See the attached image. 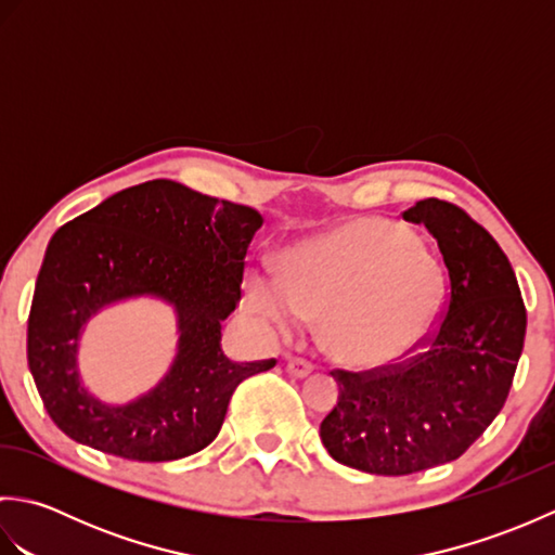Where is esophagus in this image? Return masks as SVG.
<instances>
[{"label": "esophagus", "instance_id": "1", "mask_svg": "<svg viewBox=\"0 0 555 555\" xmlns=\"http://www.w3.org/2000/svg\"><path fill=\"white\" fill-rule=\"evenodd\" d=\"M286 367L293 376H308L314 370V364L310 360H305V358H291Z\"/></svg>", "mask_w": 555, "mask_h": 555}]
</instances>
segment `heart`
Returning a JSON list of instances; mask_svg holds the SVG:
<instances>
[{
	"label": "heart",
	"mask_w": 555,
	"mask_h": 555,
	"mask_svg": "<svg viewBox=\"0 0 555 555\" xmlns=\"http://www.w3.org/2000/svg\"><path fill=\"white\" fill-rule=\"evenodd\" d=\"M446 298L443 271L420 235L384 219H356L296 247L286 279L250 281L247 305L281 336L322 317L340 362L372 367L405 356L429 334Z\"/></svg>",
	"instance_id": "b5f03b06"
}]
</instances>
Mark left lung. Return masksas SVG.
Returning a JSON list of instances; mask_svg holds the SVG:
<instances>
[{
    "instance_id": "1",
    "label": "left lung",
    "mask_w": 555,
    "mask_h": 555,
    "mask_svg": "<svg viewBox=\"0 0 555 555\" xmlns=\"http://www.w3.org/2000/svg\"><path fill=\"white\" fill-rule=\"evenodd\" d=\"M439 243L448 300L424 350L367 372L334 370L338 403L320 436L336 463L400 477L451 463L496 420L522 356L527 310L491 233L453 203L403 211Z\"/></svg>"
}]
</instances>
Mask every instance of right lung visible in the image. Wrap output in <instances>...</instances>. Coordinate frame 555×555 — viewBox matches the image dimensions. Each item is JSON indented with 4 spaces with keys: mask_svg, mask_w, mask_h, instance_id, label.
Returning a JSON list of instances; mask_svg holds the SVG:
<instances>
[{
    "mask_svg": "<svg viewBox=\"0 0 555 555\" xmlns=\"http://www.w3.org/2000/svg\"><path fill=\"white\" fill-rule=\"evenodd\" d=\"M259 211L147 181L59 229L42 259L28 317V364L52 422L70 439L138 463H167L217 439L229 400L276 360L231 362L221 322L241 300L245 255ZM152 295L180 320L170 374L128 406H107L79 384L81 326L104 304Z\"/></svg>",
    "mask_w": 555,
    "mask_h": 555,
    "instance_id": "add662e5",
    "label": "right lung"
}]
</instances>
